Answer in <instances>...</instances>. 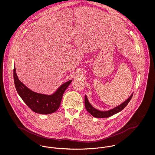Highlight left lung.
Here are the masks:
<instances>
[{
	"mask_svg": "<svg viewBox=\"0 0 155 155\" xmlns=\"http://www.w3.org/2000/svg\"><path fill=\"white\" fill-rule=\"evenodd\" d=\"M133 94L130 96V97H128V99L127 100H126L124 102L121 103L120 105L116 107H114V109L110 110L109 111H101L97 110L96 109L94 108L91 104L89 103L88 100L87 99V97L85 95V106L86 109L88 111L89 113L93 116L94 117H96V118H106V117H110L111 116L117 113L118 112H120V111L122 110L123 109H124L126 107V106L128 104V103L130 102V100L132 98Z\"/></svg>",
	"mask_w": 155,
	"mask_h": 155,
	"instance_id": "left-lung-1",
	"label": "left lung"
}]
</instances>
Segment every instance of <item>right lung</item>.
Here are the masks:
<instances>
[{"label":"right lung","instance_id":"1","mask_svg":"<svg viewBox=\"0 0 155 155\" xmlns=\"http://www.w3.org/2000/svg\"><path fill=\"white\" fill-rule=\"evenodd\" d=\"M13 76L15 87L23 101L33 111L42 114H51L59 109L63 94L71 82V80H70L63 84L52 95H46L34 92L25 87L18 80L15 66Z\"/></svg>","mask_w":155,"mask_h":155}]
</instances>
